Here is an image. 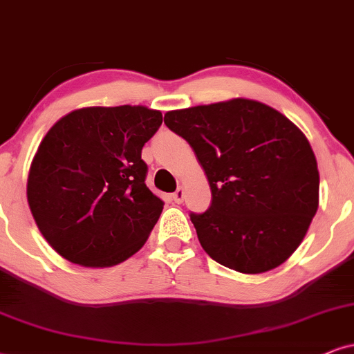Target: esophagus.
I'll return each instance as SVG.
<instances>
[{
  "instance_id": "1",
  "label": "esophagus",
  "mask_w": 354,
  "mask_h": 354,
  "mask_svg": "<svg viewBox=\"0 0 354 354\" xmlns=\"http://www.w3.org/2000/svg\"><path fill=\"white\" fill-rule=\"evenodd\" d=\"M173 201L176 204H181L183 201H185V189H183V187H178V189L173 192Z\"/></svg>"
}]
</instances>
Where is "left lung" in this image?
Listing matches in <instances>:
<instances>
[{
	"label": "left lung",
	"mask_w": 354,
	"mask_h": 354,
	"mask_svg": "<svg viewBox=\"0 0 354 354\" xmlns=\"http://www.w3.org/2000/svg\"><path fill=\"white\" fill-rule=\"evenodd\" d=\"M194 150L212 201L191 212L210 258L258 274L296 252L319 209V169L306 136L272 107L232 100L165 114Z\"/></svg>",
	"instance_id": "8db88e82"
}]
</instances>
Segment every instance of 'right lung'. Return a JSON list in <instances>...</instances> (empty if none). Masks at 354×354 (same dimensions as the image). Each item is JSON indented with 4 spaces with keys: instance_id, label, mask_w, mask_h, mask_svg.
I'll use <instances>...</instances> for the list:
<instances>
[{
    "instance_id": "add662e5",
    "label": "right lung",
    "mask_w": 354,
    "mask_h": 354,
    "mask_svg": "<svg viewBox=\"0 0 354 354\" xmlns=\"http://www.w3.org/2000/svg\"><path fill=\"white\" fill-rule=\"evenodd\" d=\"M162 122L144 106L86 107L47 132L30 165L28 203L58 254L104 268L144 247L165 203L145 185L142 149Z\"/></svg>"
}]
</instances>
